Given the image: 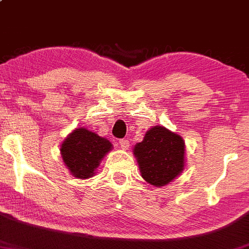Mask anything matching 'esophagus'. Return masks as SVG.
Segmentation results:
<instances>
[{
	"label": "esophagus",
	"mask_w": 249,
	"mask_h": 249,
	"mask_svg": "<svg viewBox=\"0 0 249 249\" xmlns=\"http://www.w3.org/2000/svg\"><path fill=\"white\" fill-rule=\"evenodd\" d=\"M119 143L122 149H128V147H129V140H127V139H121L119 141Z\"/></svg>",
	"instance_id": "34e87169"
}]
</instances>
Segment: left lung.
I'll list each match as a JSON object with an SVG mask.
<instances>
[{
    "mask_svg": "<svg viewBox=\"0 0 249 249\" xmlns=\"http://www.w3.org/2000/svg\"><path fill=\"white\" fill-rule=\"evenodd\" d=\"M133 152L142 178L158 188L171 183L185 166L183 138L162 125L147 130L143 140L136 143Z\"/></svg>",
    "mask_w": 249,
    "mask_h": 249,
    "instance_id": "left-lung-1",
    "label": "left lung"
}]
</instances>
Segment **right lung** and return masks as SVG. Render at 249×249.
Instances as JSON below:
<instances>
[{
  "label": "right lung",
  "mask_w": 249,
  "mask_h": 249,
  "mask_svg": "<svg viewBox=\"0 0 249 249\" xmlns=\"http://www.w3.org/2000/svg\"><path fill=\"white\" fill-rule=\"evenodd\" d=\"M111 148L113 145L106 138L87 128H77L63 141L60 153L73 177L87 179L95 175L101 160Z\"/></svg>",
  "instance_id": "add662e5"
}]
</instances>
